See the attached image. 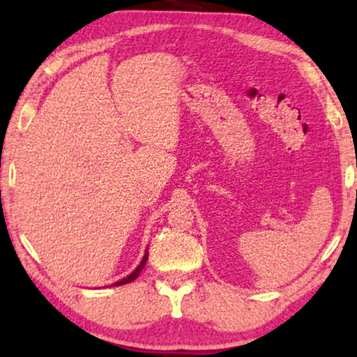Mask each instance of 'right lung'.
<instances>
[{"label": "right lung", "mask_w": 357, "mask_h": 357, "mask_svg": "<svg viewBox=\"0 0 357 357\" xmlns=\"http://www.w3.org/2000/svg\"><path fill=\"white\" fill-rule=\"evenodd\" d=\"M146 261H148V250H146L144 257H143V260H141V263H139V265H138V268H136V270H135L133 273H130V275L126 276V278H123V280H120V281L114 282V284H112V286H121V284H126V282H131V281H133V280H136V278L139 276L141 270H143V268H144Z\"/></svg>", "instance_id": "obj_1"}]
</instances>
